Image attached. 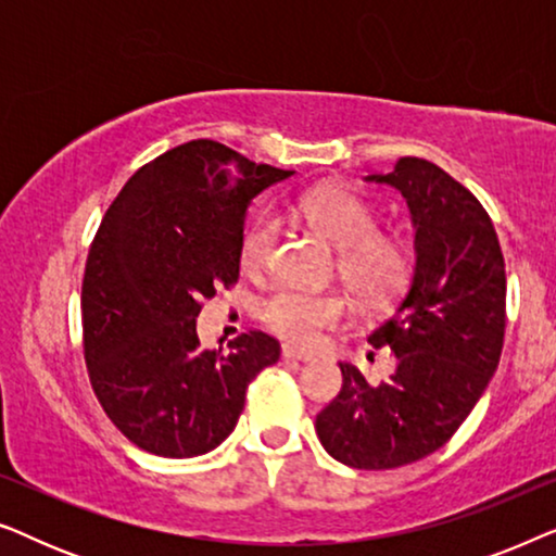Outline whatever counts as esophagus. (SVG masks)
<instances>
[{
	"label": "esophagus",
	"instance_id": "esophagus-1",
	"mask_svg": "<svg viewBox=\"0 0 556 556\" xmlns=\"http://www.w3.org/2000/svg\"><path fill=\"white\" fill-rule=\"evenodd\" d=\"M283 359H295V362H314V354L306 352V349H299V346H283Z\"/></svg>",
	"mask_w": 556,
	"mask_h": 556
}]
</instances>
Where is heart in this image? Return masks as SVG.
<instances>
[{"label": "heart", "instance_id": "b5f03b06", "mask_svg": "<svg viewBox=\"0 0 556 556\" xmlns=\"http://www.w3.org/2000/svg\"><path fill=\"white\" fill-rule=\"evenodd\" d=\"M299 215L339 250V273L352 293L367 306L392 299L405 283L409 257L397 240L375 232V215L354 194L337 187H318L295 202ZM278 240V223L270 215L255 217L242 235L240 261L248 270L270 263ZM349 303L337 291H306L286 286L265 301L263 318L273 331L295 344H314L326 329L344 321Z\"/></svg>", "mask_w": 556, "mask_h": 556}]
</instances>
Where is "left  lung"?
Masks as SVG:
<instances>
[{
	"label": "left lung",
	"instance_id": "8db88e82",
	"mask_svg": "<svg viewBox=\"0 0 556 556\" xmlns=\"http://www.w3.org/2000/svg\"><path fill=\"white\" fill-rule=\"evenodd\" d=\"M364 181L397 189L415 230L405 293L369 333L371 346L392 349L397 369L371 387L339 362L344 384L316 415V432L344 466L384 470L443 447L481 400L504 349L506 268L489 212L440 166L402 156Z\"/></svg>",
	"mask_w": 556,
	"mask_h": 556
}]
</instances>
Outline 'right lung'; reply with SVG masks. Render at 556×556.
<instances>
[{"mask_svg": "<svg viewBox=\"0 0 556 556\" xmlns=\"http://www.w3.org/2000/svg\"><path fill=\"white\" fill-rule=\"evenodd\" d=\"M293 172L197 139L143 164L105 212L83 278V349L111 422L162 458L223 443L255 375L280 359L263 331L200 349L204 299L240 276L250 202Z\"/></svg>", "mask_w": 556, "mask_h": 556, "instance_id": "right-lung-1", "label": "right lung"}]
</instances>
